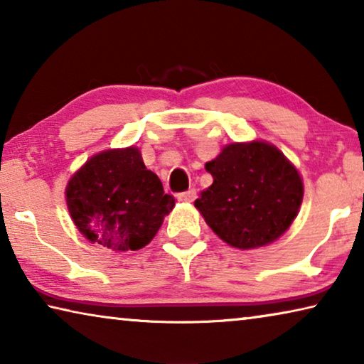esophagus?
I'll list each match as a JSON object with an SVG mask.
<instances>
[{"label":"esophagus","mask_w":364,"mask_h":364,"mask_svg":"<svg viewBox=\"0 0 364 364\" xmlns=\"http://www.w3.org/2000/svg\"><path fill=\"white\" fill-rule=\"evenodd\" d=\"M196 189H188L184 191V193L178 194V200H183V202H194L196 200Z\"/></svg>","instance_id":"esophagus-1"}]
</instances>
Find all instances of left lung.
Returning <instances> with one entry per match:
<instances>
[{"label":"left lung","instance_id":"8db88e82","mask_svg":"<svg viewBox=\"0 0 364 364\" xmlns=\"http://www.w3.org/2000/svg\"><path fill=\"white\" fill-rule=\"evenodd\" d=\"M213 183L194 205L220 239L237 249L263 247L282 236L304 199L299 171L262 141L226 146L205 164Z\"/></svg>","mask_w":364,"mask_h":364}]
</instances>
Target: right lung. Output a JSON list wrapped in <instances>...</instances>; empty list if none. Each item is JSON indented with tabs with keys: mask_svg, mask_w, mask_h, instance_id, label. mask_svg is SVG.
Returning a JSON list of instances; mask_svg holds the SVG:
<instances>
[{
	"mask_svg": "<svg viewBox=\"0 0 364 364\" xmlns=\"http://www.w3.org/2000/svg\"><path fill=\"white\" fill-rule=\"evenodd\" d=\"M65 197L78 231L120 252L149 244L175 205L136 147L96 154L72 176Z\"/></svg>",
	"mask_w": 364,
	"mask_h": 364,
	"instance_id": "obj_1",
	"label": "right lung"
}]
</instances>
